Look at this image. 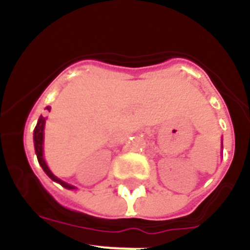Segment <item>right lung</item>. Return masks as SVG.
Returning a JSON list of instances; mask_svg holds the SVG:
<instances>
[{
	"mask_svg": "<svg viewBox=\"0 0 250 250\" xmlns=\"http://www.w3.org/2000/svg\"><path fill=\"white\" fill-rule=\"evenodd\" d=\"M46 109L50 111V106H47ZM45 123H46V118L43 116H40L39 121H37V125L34 130V144H35V151H36V155H37V160H39V164L41 165V167L43 169L46 174L48 175V178H51L54 182L59 183V184L62 185L63 188L66 189H75V187L72 185L67 184V183L62 182L61 179L56 178L54 174L51 173V170L48 169L47 164H46L45 159H43V129H45Z\"/></svg>",
	"mask_w": 250,
	"mask_h": 250,
	"instance_id": "1",
	"label": "right lung"
}]
</instances>
